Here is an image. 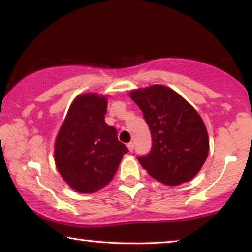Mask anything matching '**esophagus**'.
<instances>
[{"label": "esophagus", "mask_w": 252, "mask_h": 252, "mask_svg": "<svg viewBox=\"0 0 252 252\" xmlns=\"http://www.w3.org/2000/svg\"><path fill=\"white\" fill-rule=\"evenodd\" d=\"M127 149H129V151H130V152L133 151V149H134V144H133V142L127 143Z\"/></svg>", "instance_id": "1"}]
</instances>
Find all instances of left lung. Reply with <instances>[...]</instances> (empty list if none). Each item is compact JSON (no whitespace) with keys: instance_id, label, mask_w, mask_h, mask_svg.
I'll return each instance as SVG.
<instances>
[{"instance_id":"8db88e82","label":"left lung","mask_w":252,"mask_h":252,"mask_svg":"<svg viewBox=\"0 0 252 252\" xmlns=\"http://www.w3.org/2000/svg\"><path fill=\"white\" fill-rule=\"evenodd\" d=\"M151 132V151L138 157L152 178L178 186L195 177L207 160L206 126L193 106L161 84L130 92Z\"/></svg>"}]
</instances>
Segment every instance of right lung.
Instances as JSON below:
<instances>
[{
	"label": "right lung",
	"instance_id": "right-lung-1",
	"mask_svg": "<svg viewBox=\"0 0 252 252\" xmlns=\"http://www.w3.org/2000/svg\"><path fill=\"white\" fill-rule=\"evenodd\" d=\"M108 101L85 93L72 102L55 140L58 171L72 189L93 193L112 180L127 148L104 121Z\"/></svg>",
	"mask_w": 252,
	"mask_h": 252
}]
</instances>
